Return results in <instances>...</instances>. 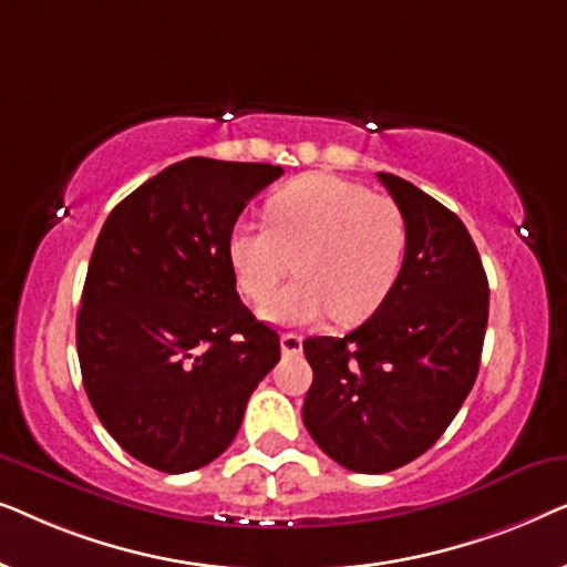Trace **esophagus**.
Instances as JSON below:
<instances>
[{
	"mask_svg": "<svg viewBox=\"0 0 567 567\" xmlns=\"http://www.w3.org/2000/svg\"><path fill=\"white\" fill-rule=\"evenodd\" d=\"M301 336H297V332H286V336H281V351L286 355H299L301 353Z\"/></svg>",
	"mask_w": 567,
	"mask_h": 567,
	"instance_id": "1",
	"label": "esophagus"
}]
</instances>
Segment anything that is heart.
Returning a JSON list of instances; mask_svg holds the SVG:
<instances>
[{
    "label": "heart",
    "instance_id": "heart-1",
    "mask_svg": "<svg viewBox=\"0 0 567 567\" xmlns=\"http://www.w3.org/2000/svg\"><path fill=\"white\" fill-rule=\"evenodd\" d=\"M268 221L237 219L227 258L239 289L267 299L298 258L300 281L270 296L262 320L297 328L336 315L359 322L390 297L408 255V219L400 204L346 177L312 173L268 198Z\"/></svg>",
    "mask_w": 567,
    "mask_h": 567
}]
</instances>
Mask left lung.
Listing matches in <instances>:
<instances>
[{
  "label": "left lung",
  "instance_id": "obj_1",
  "mask_svg": "<svg viewBox=\"0 0 567 567\" xmlns=\"http://www.w3.org/2000/svg\"><path fill=\"white\" fill-rule=\"evenodd\" d=\"M408 219L390 297L346 338H307L315 371L305 425L351 472H392L436 444L477 379L487 276L460 216L398 175L379 173Z\"/></svg>",
  "mask_w": 567,
  "mask_h": 567
}]
</instances>
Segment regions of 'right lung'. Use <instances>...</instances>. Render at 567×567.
Listing matches in <instances>:
<instances>
[{"instance_id": "obj_1", "label": "right lung", "mask_w": 567, "mask_h": 567, "mask_svg": "<svg viewBox=\"0 0 567 567\" xmlns=\"http://www.w3.org/2000/svg\"><path fill=\"white\" fill-rule=\"evenodd\" d=\"M281 175L260 162H175L100 229L76 315L82 382L100 423L146 467L181 475L214 462L281 359L227 258L231 224Z\"/></svg>"}]
</instances>
